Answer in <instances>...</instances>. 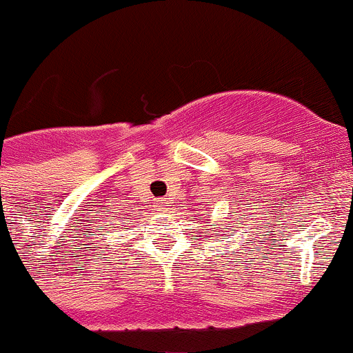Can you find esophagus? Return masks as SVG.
Here are the masks:
<instances>
[{
  "label": "esophagus",
  "instance_id": "obj_1",
  "mask_svg": "<svg viewBox=\"0 0 353 353\" xmlns=\"http://www.w3.org/2000/svg\"><path fill=\"white\" fill-rule=\"evenodd\" d=\"M156 207H158V210H166L168 209V201L166 199H159V201H156Z\"/></svg>",
  "mask_w": 353,
  "mask_h": 353
}]
</instances>
